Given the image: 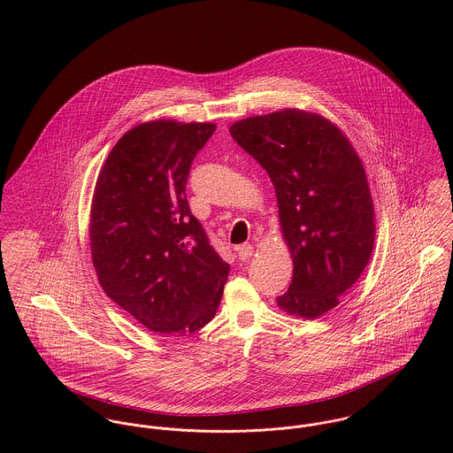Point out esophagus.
Wrapping results in <instances>:
<instances>
[{
    "label": "esophagus",
    "mask_w": 453,
    "mask_h": 453,
    "mask_svg": "<svg viewBox=\"0 0 453 453\" xmlns=\"http://www.w3.org/2000/svg\"><path fill=\"white\" fill-rule=\"evenodd\" d=\"M253 246L251 244H242V246H239L237 248V257L241 261H246V259L251 258L253 257Z\"/></svg>",
    "instance_id": "esophagus-1"
}]
</instances>
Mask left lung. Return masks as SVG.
<instances>
[{"mask_svg":"<svg viewBox=\"0 0 453 453\" xmlns=\"http://www.w3.org/2000/svg\"><path fill=\"white\" fill-rule=\"evenodd\" d=\"M275 188L293 279L277 305L316 319L334 309L373 253L375 209L361 158L318 113L286 108L232 124Z\"/></svg>","mask_w":453,"mask_h":453,"instance_id":"obj_1","label":"left lung"}]
</instances>
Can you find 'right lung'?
<instances>
[{"label": "right lung", "instance_id": "1", "mask_svg": "<svg viewBox=\"0 0 453 453\" xmlns=\"http://www.w3.org/2000/svg\"><path fill=\"white\" fill-rule=\"evenodd\" d=\"M211 122L151 120L127 130L97 176L90 253L104 293L158 334L209 323L230 265L190 211L187 181Z\"/></svg>", "mask_w": 453, "mask_h": 453}]
</instances>
